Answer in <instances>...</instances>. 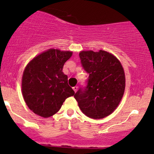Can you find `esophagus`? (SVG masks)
<instances>
[{"label":"esophagus","mask_w":154,"mask_h":154,"mask_svg":"<svg viewBox=\"0 0 154 154\" xmlns=\"http://www.w3.org/2000/svg\"><path fill=\"white\" fill-rule=\"evenodd\" d=\"M72 88H73L74 91H75L76 93V92H77V88H77V86H75V87H73Z\"/></svg>","instance_id":"esophagus-1"}]
</instances>
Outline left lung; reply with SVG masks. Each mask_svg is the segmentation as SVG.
<instances>
[{"instance_id": "left-lung-1", "label": "left lung", "mask_w": 154, "mask_h": 154, "mask_svg": "<svg viewBox=\"0 0 154 154\" xmlns=\"http://www.w3.org/2000/svg\"><path fill=\"white\" fill-rule=\"evenodd\" d=\"M88 74L87 85L80 88L75 98L83 114L93 119H103L118 106L125 89V75L117 58L100 50L83 51L79 54Z\"/></svg>"}]
</instances>
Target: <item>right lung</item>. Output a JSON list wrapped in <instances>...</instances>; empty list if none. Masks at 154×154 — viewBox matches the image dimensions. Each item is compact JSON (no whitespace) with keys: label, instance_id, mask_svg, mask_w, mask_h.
<instances>
[{"label":"right lung","instance_id":"1","mask_svg":"<svg viewBox=\"0 0 154 154\" xmlns=\"http://www.w3.org/2000/svg\"><path fill=\"white\" fill-rule=\"evenodd\" d=\"M72 51L49 49L29 61L23 72L22 91L27 106L38 115L50 117L75 94L62 72Z\"/></svg>","mask_w":154,"mask_h":154}]
</instances>
